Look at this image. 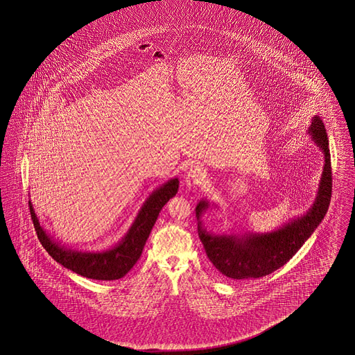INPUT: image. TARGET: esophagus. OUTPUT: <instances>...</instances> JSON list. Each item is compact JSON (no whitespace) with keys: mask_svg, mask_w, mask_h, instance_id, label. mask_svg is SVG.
<instances>
[{"mask_svg":"<svg viewBox=\"0 0 355 355\" xmlns=\"http://www.w3.org/2000/svg\"><path fill=\"white\" fill-rule=\"evenodd\" d=\"M204 178H205V172L198 165H193V166H191L189 172L186 174L184 181L189 187H196Z\"/></svg>","mask_w":355,"mask_h":355,"instance_id":"obj_1","label":"esophagus"}]
</instances>
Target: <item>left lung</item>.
Wrapping results in <instances>:
<instances>
[{
    "instance_id": "left-lung-1",
    "label": "left lung",
    "mask_w": 355,
    "mask_h": 355,
    "mask_svg": "<svg viewBox=\"0 0 355 355\" xmlns=\"http://www.w3.org/2000/svg\"><path fill=\"white\" fill-rule=\"evenodd\" d=\"M309 133L324 154V168L315 202L305 216L278 231L249 234L242 239L209 234L198 225V234L207 257L222 275L234 279H255L270 275L294 257L326 216L332 193V168L329 139L320 116H314ZM207 208L208 202H199L196 207L198 218Z\"/></svg>"
}]
</instances>
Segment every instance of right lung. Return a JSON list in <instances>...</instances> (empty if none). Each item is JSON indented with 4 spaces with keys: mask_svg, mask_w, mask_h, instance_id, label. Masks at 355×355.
Instances as JSON below:
<instances>
[{
    "mask_svg": "<svg viewBox=\"0 0 355 355\" xmlns=\"http://www.w3.org/2000/svg\"><path fill=\"white\" fill-rule=\"evenodd\" d=\"M178 183V180L174 178L156 190L141 209L136 222L130 227V232L123 239V241L112 250L104 252H77L62 249L44 234L42 227L38 223L31 201L29 210L38 240L53 259L80 276L92 279L112 281L119 279L127 275L137 263L160 210L177 193Z\"/></svg>",
    "mask_w": 355,
    "mask_h": 355,
    "instance_id": "right-lung-1",
    "label": "right lung"
}]
</instances>
